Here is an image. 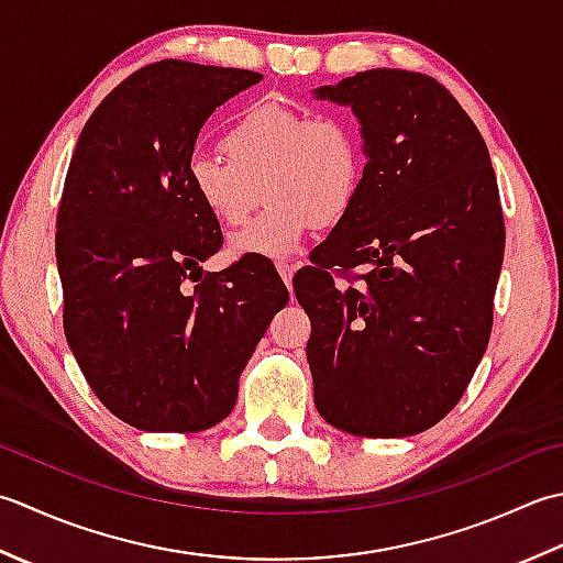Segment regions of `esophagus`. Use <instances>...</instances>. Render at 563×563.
<instances>
[{"label":"esophagus","instance_id":"esophagus-1","mask_svg":"<svg viewBox=\"0 0 563 563\" xmlns=\"http://www.w3.org/2000/svg\"><path fill=\"white\" fill-rule=\"evenodd\" d=\"M277 272H279V277L284 279V284H286V286H291V279H294V272H296V267H291V265H284V262H282V265L277 267Z\"/></svg>","mask_w":563,"mask_h":563}]
</instances>
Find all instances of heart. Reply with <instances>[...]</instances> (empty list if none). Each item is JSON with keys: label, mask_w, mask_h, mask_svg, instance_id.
<instances>
[{"label": "heart", "mask_w": 563, "mask_h": 563, "mask_svg": "<svg viewBox=\"0 0 563 563\" xmlns=\"http://www.w3.org/2000/svg\"><path fill=\"white\" fill-rule=\"evenodd\" d=\"M225 157L194 155L189 189L221 225L269 209L228 240V255L286 260L313 228H335L352 213L364 185V145L354 123L332 113L298 111L274 101L247 109L223 135Z\"/></svg>", "instance_id": "b5f03b06"}]
</instances>
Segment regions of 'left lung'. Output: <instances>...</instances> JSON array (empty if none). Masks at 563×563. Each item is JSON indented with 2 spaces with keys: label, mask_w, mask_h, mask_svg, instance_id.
<instances>
[{
  "label": "left lung",
  "mask_w": 563,
  "mask_h": 563,
  "mask_svg": "<svg viewBox=\"0 0 563 563\" xmlns=\"http://www.w3.org/2000/svg\"><path fill=\"white\" fill-rule=\"evenodd\" d=\"M313 95L352 109L366 155L352 213L294 282L313 400L338 430L408 438L459 404L488 347L506 247L496 172L428 75L378 67Z\"/></svg>",
  "instance_id": "obj_1"
}]
</instances>
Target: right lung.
I'll use <instances>...</instances> for the list:
<instances>
[{"instance_id": "add662e5", "label": "right lung", "mask_w": 563, "mask_h": 563, "mask_svg": "<svg viewBox=\"0 0 563 563\" xmlns=\"http://www.w3.org/2000/svg\"><path fill=\"white\" fill-rule=\"evenodd\" d=\"M260 73L159 60L125 77L79 133L57 209L65 338L113 416L145 432H199L231 416L238 378L289 301L277 269L221 250L187 165L216 107Z\"/></svg>"}]
</instances>
